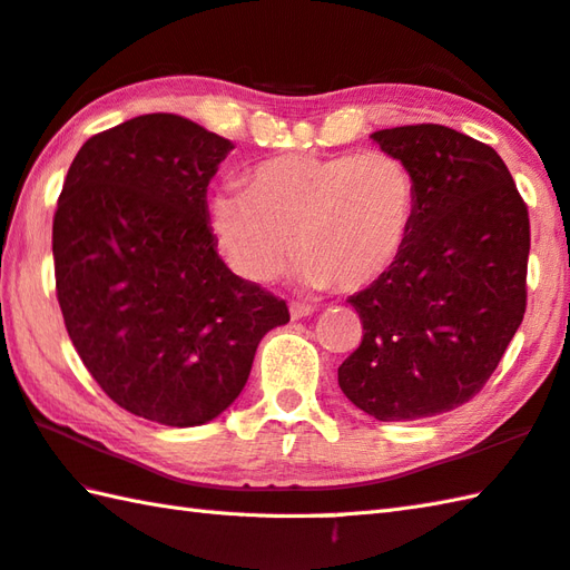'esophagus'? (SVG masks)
Segmentation results:
<instances>
[{
	"label": "esophagus",
	"mask_w": 570,
	"mask_h": 570,
	"mask_svg": "<svg viewBox=\"0 0 570 570\" xmlns=\"http://www.w3.org/2000/svg\"><path fill=\"white\" fill-rule=\"evenodd\" d=\"M288 314H292V318H294V321H298V318H306V316L314 314V306H308V304H298V301H292V304H288Z\"/></svg>",
	"instance_id": "1"
}]
</instances>
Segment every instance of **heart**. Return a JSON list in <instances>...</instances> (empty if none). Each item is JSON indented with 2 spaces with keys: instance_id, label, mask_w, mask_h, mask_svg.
I'll use <instances>...</instances> for the list:
<instances>
[{
  "instance_id": "1",
  "label": "heart",
  "mask_w": 570,
  "mask_h": 570,
  "mask_svg": "<svg viewBox=\"0 0 570 570\" xmlns=\"http://www.w3.org/2000/svg\"><path fill=\"white\" fill-rule=\"evenodd\" d=\"M417 209V175L393 153H288L256 165L249 189L212 195L209 229L247 282H276L298 254L306 286L361 292L403 259Z\"/></svg>"
}]
</instances>
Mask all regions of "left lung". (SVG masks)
<instances>
[{
	"label": "left lung",
	"instance_id": "left-lung-1",
	"mask_svg": "<svg viewBox=\"0 0 570 570\" xmlns=\"http://www.w3.org/2000/svg\"><path fill=\"white\" fill-rule=\"evenodd\" d=\"M417 175L407 249L353 294L363 341L338 367L355 407L383 422L432 417L484 387L527 311L529 209L494 148L434 122L371 136Z\"/></svg>",
	"mask_w": 570,
	"mask_h": 570
}]
</instances>
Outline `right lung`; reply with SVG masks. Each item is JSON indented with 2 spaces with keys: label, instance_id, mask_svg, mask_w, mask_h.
Masks as SVG:
<instances>
[{
  "label": "right lung",
  "instance_id": "obj_1",
  "mask_svg": "<svg viewBox=\"0 0 570 570\" xmlns=\"http://www.w3.org/2000/svg\"><path fill=\"white\" fill-rule=\"evenodd\" d=\"M234 145L175 114L88 138L53 215L56 296L76 353L132 415L195 428L225 412L286 301L219 259L207 185Z\"/></svg>",
  "mask_w": 570,
  "mask_h": 570
}]
</instances>
